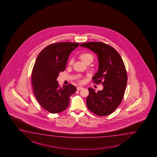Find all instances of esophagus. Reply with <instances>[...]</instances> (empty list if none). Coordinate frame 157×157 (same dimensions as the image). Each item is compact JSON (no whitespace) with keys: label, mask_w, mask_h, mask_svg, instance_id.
Returning <instances> with one entry per match:
<instances>
[{"label":"esophagus","mask_w":157,"mask_h":157,"mask_svg":"<svg viewBox=\"0 0 157 157\" xmlns=\"http://www.w3.org/2000/svg\"><path fill=\"white\" fill-rule=\"evenodd\" d=\"M82 89H83L82 87L79 86V87H77V90H82Z\"/></svg>","instance_id":"obj_1"}]
</instances>
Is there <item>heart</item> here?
Returning <instances> with one entry per match:
<instances>
[{
  "mask_svg": "<svg viewBox=\"0 0 157 157\" xmlns=\"http://www.w3.org/2000/svg\"><path fill=\"white\" fill-rule=\"evenodd\" d=\"M79 58L81 59V60L82 61L84 62L86 65H89L90 64L93 60L94 59V56L90 52H83L81 53L79 55ZM73 62V59H70L68 61V65L71 66ZM77 81H78V82L80 83H82L83 82V80L81 79V78L80 76H78L76 78Z\"/></svg>",
  "mask_w": 157,
  "mask_h": 157,
  "instance_id": "b5f03b06",
  "label": "heart"
}]
</instances>
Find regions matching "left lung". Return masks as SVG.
I'll list each match as a JSON object with an SVG mask.
<instances>
[{
	"instance_id": "8db88e82",
	"label": "left lung",
	"mask_w": 157,
	"mask_h": 157,
	"mask_svg": "<svg viewBox=\"0 0 157 157\" xmlns=\"http://www.w3.org/2000/svg\"><path fill=\"white\" fill-rule=\"evenodd\" d=\"M80 46L93 51L98 56V71L92 78L96 84L102 83L104 89L95 92L89 88L87 108L94 114L104 117L113 113L123 100L128 75L120 54L108 44L100 42L82 43Z\"/></svg>"
}]
</instances>
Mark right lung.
Instances as JSON below:
<instances>
[{
    "instance_id": "1",
    "label": "right lung",
    "mask_w": 157,
    "mask_h": 157,
    "mask_svg": "<svg viewBox=\"0 0 157 157\" xmlns=\"http://www.w3.org/2000/svg\"><path fill=\"white\" fill-rule=\"evenodd\" d=\"M79 43L63 42L51 44L38 56L32 72V85L40 106L52 114L65 110L70 97L76 91L72 84L59 87L57 78L65 70L69 55Z\"/></svg>"
}]
</instances>
